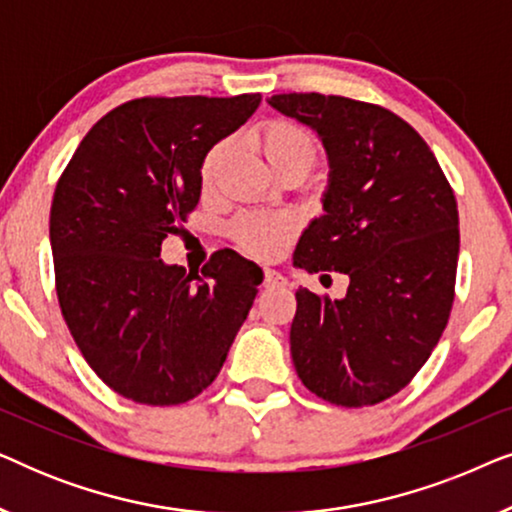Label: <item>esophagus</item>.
<instances>
[{
    "label": "esophagus",
    "instance_id": "34e87169",
    "mask_svg": "<svg viewBox=\"0 0 512 512\" xmlns=\"http://www.w3.org/2000/svg\"><path fill=\"white\" fill-rule=\"evenodd\" d=\"M263 284L268 286V289H270V286H284V284H286V279H284L282 275H279L277 270L265 268V272H263Z\"/></svg>",
    "mask_w": 512,
    "mask_h": 512
}]
</instances>
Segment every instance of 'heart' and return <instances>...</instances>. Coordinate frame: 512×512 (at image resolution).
I'll list each match as a JSON object with an SVG mask.
<instances>
[{
    "instance_id": "heart-1",
    "label": "heart",
    "mask_w": 512,
    "mask_h": 512,
    "mask_svg": "<svg viewBox=\"0 0 512 512\" xmlns=\"http://www.w3.org/2000/svg\"><path fill=\"white\" fill-rule=\"evenodd\" d=\"M251 142L279 177H305L317 163L319 149L314 137L289 118H268L251 132ZM228 144L221 142L207 151L200 165L202 188H214L226 160ZM298 221L289 212H244L233 221V237L244 254L275 258L289 247Z\"/></svg>"
}]
</instances>
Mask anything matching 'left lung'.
<instances>
[{
  "mask_svg": "<svg viewBox=\"0 0 512 512\" xmlns=\"http://www.w3.org/2000/svg\"><path fill=\"white\" fill-rule=\"evenodd\" d=\"M268 102L317 130L331 163L324 216L300 237L293 263L349 277L342 300L296 291L293 366L328 403H382L408 387L450 319L454 191L419 132L380 104L321 93Z\"/></svg>",
  "mask_w": 512,
  "mask_h": 512,
  "instance_id": "8db88e82",
  "label": "left lung"
}]
</instances>
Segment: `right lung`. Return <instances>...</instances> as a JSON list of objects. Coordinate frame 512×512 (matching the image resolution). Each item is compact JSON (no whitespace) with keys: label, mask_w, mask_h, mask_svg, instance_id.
I'll return each instance as SVG.
<instances>
[{"label":"right lung","mask_w":512,"mask_h":512,"mask_svg":"<svg viewBox=\"0 0 512 512\" xmlns=\"http://www.w3.org/2000/svg\"><path fill=\"white\" fill-rule=\"evenodd\" d=\"M261 95L139 97L97 121L51 205L55 291L95 375L144 405L205 391L247 319L263 272L221 249L198 272L160 261L200 200V165Z\"/></svg>","instance_id":"obj_1"}]
</instances>
